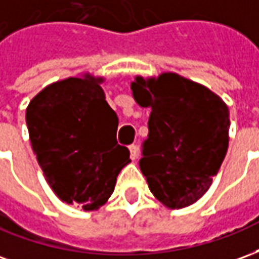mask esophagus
I'll return each instance as SVG.
<instances>
[{
  "label": "esophagus",
  "mask_w": 259,
  "mask_h": 259,
  "mask_svg": "<svg viewBox=\"0 0 259 259\" xmlns=\"http://www.w3.org/2000/svg\"><path fill=\"white\" fill-rule=\"evenodd\" d=\"M129 150H130V158H132V159H136V158H137V146L132 144V146H129Z\"/></svg>",
  "instance_id": "esophagus-1"
}]
</instances>
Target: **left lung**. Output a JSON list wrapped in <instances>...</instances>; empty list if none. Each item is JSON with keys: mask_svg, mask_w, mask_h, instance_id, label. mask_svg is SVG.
I'll return each mask as SVG.
<instances>
[{"mask_svg": "<svg viewBox=\"0 0 259 259\" xmlns=\"http://www.w3.org/2000/svg\"><path fill=\"white\" fill-rule=\"evenodd\" d=\"M133 98L150 109L140 169L169 209L198 201L212 185L229 146V108L205 85L172 72L136 76Z\"/></svg>", "mask_w": 259, "mask_h": 259, "instance_id": "obj_1", "label": "left lung"}]
</instances>
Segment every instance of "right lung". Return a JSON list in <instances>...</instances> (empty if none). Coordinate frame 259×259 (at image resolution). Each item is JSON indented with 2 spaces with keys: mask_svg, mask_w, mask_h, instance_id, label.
<instances>
[{
  "mask_svg": "<svg viewBox=\"0 0 259 259\" xmlns=\"http://www.w3.org/2000/svg\"><path fill=\"white\" fill-rule=\"evenodd\" d=\"M102 77L84 73L44 87L26 109L31 148L46 180L66 204L97 211L113 193L130 152L116 143L118 116Z\"/></svg>",
  "mask_w": 259,
  "mask_h": 259,
  "instance_id": "1",
  "label": "right lung"
}]
</instances>
